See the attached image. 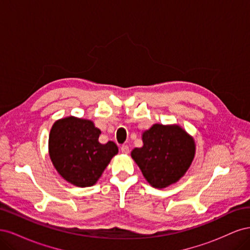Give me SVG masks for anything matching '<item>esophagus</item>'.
I'll use <instances>...</instances> for the list:
<instances>
[{"mask_svg":"<svg viewBox=\"0 0 250 250\" xmlns=\"http://www.w3.org/2000/svg\"><path fill=\"white\" fill-rule=\"evenodd\" d=\"M121 151H122V153H124V154L129 153V147H128L127 145L121 146Z\"/></svg>","mask_w":250,"mask_h":250,"instance_id":"obj_1","label":"esophagus"}]
</instances>
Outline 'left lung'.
<instances>
[{"label": "left lung", "instance_id": "1", "mask_svg": "<svg viewBox=\"0 0 250 250\" xmlns=\"http://www.w3.org/2000/svg\"><path fill=\"white\" fill-rule=\"evenodd\" d=\"M142 140L143 147L134 148L131 157L153 188L177 183L190 168L195 142L180 126L154 124L143 132Z\"/></svg>", "mask_w": 250, "mask_h": 250}]
</instances>
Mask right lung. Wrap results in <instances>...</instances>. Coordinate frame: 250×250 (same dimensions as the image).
I'll list each match as a JSON object with an SVG mask.
<instances>
[{"label": "right lung", "mask_w": 250, "mask_h": 250, "mask_svg": "<svg viewBox=\"0 0 250 250\" xmlns=\"http://www.w3.org/2000/svg\"><path fill=\"white\" fill-rule=\"evenodd\" d=\"M100 129L90 120L66 117L53 124L49 135V154L57 172L76 187L94 186L118 153L109 141L99 143Z\"/></svg>", "instance_id": "1"}]
</instances>
